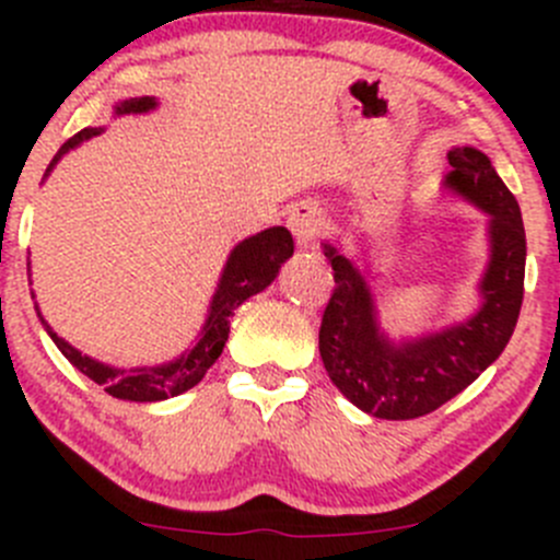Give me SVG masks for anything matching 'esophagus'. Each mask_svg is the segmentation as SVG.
I'll use <instances>...</instances> for the list:
<instances>
[{
	"instance_id": "1",
	"label": "esophagus",
	"mask_w": 560,
	"mask_h": 560,
	"mask_svg": "<svg viewBox=\"0 0 560 560\" xmlns=\"http://www.w3.org/2000/svg\"><path fill=\"white\" fill-rule=\"evenodd\" d=\"M287 228H290V233L295 235V244L306 248L316 235L322 233V228H325V213H322V208L316 206V202L303 200L290 211V217H287Z\"/></svg>"
}]
</instances>
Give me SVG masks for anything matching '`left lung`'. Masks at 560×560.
<instances>
[{"label": "left lung", "mask_w": 560, "mask_h": 560, "mask_svg": "<svg viewBox=\"0 0 560 560\" xmlns=\"http://www.w3.org/2000/svg\"><path fill=\"white\" fill-rule=\"evenodd\" d=\"M444 189L488 213V265L479 279V306L466 319L415 338L382 330L376 298L352 257L322 244L332 265L330 303L322 314L319 354L330 382L365 415L380 420H415L463 393L499 360L515 332L523 306L525 230L521 206L474 145L447 154Z\"/></svg>", "instance_id": "1"}]
</instances>
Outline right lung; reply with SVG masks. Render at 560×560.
<instances>
[{"instance_id":"right-lung-1","label":"right lung","mask_w":560,"mask_h":560,"mask_svg":"<svg viewBox=\"0 0 560 560\" xmlns=\"http://www.w3.org/2000/svg\"><path fill=\"white\" fill-rule=\"evenodd\" d=\"M160 105L156 97H132L124 100V103L113 105L116 116H127V113H149ZM103 132V127H86L75 135V138L67 140L56 156L50 160L45 178L56 167V162L67 154L70 149L81 145L83 140L94 138V135ZM295 244H292V235L287 228H268L262 233L252 235V238L241 241L238 246L230 252L228 262H224L222 276H219L217 292L211 298V306H208L206 322H202L200 332H197V343L186 352H180L178 358L171 363L162 365H138V369H116V365L100 363V360L89 358L81 349H75L72 343H67L59 332H54V327L43 319V314L37 316L43 322V327L48 330V336L54 338V343L59 347V352L75 365L81 374H86L89 380L97 382L105 387V393H110L113 398L121 400H135V404H154V400L173 398V395L186 393L197 385V382L206 376V371L222 354L224 343L230 336V316L235 314V308L241 303L248 301L252 295L262 292L270 281L279 276L281 265L292 257Z\"/></svg>"}]
</instances>
